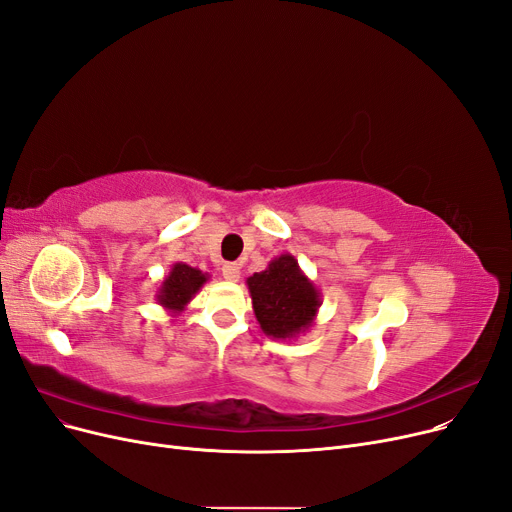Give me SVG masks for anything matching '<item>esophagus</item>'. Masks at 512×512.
Here are the masks:
<instances>
[{
    "label": "esophagus",
    "instance_id": "1",
    "mask_svg": "<svg viewBox=\"0 0 512 512\" xmlns=\"http://www.w3.org/2000/svg\"><path fill=\"white\" fill-rule=\"evenodd\" d=\"M222 276H224V280H228V282H238V278H240V267H238L236 263H226V265L222 267Z\"/></svg>",
    "mask_w": 512,
    "mask_h": 512
}]
</instances>
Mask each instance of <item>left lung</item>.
<instances>
[{"label": "left lung", "mask_w": 512, "mask_h": 512, "mask_svg": "<svg viewBox=\"0 0 512 512\" xmlns=\"http://www.w3.org/2000/svg\"><path fill=\"white\" fill-rule=\"evenodd\" d=\"M253 311L265 336L292 340L307 332L321 307V294L299 261L282 253L263 272L247 278Z\"/></svg>", "instance_id": "1"}]
</instances>
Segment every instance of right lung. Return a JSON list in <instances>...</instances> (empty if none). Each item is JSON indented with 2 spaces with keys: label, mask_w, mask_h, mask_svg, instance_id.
Listing matches in <instances>:
<instances>
[{
  "label": "right lung",
  "mask_w": 512,
  "mask_h": 512,
  "mask_svg": "<svg viewBox=\"0 0 512 512\" xmlns=\"http://www.w3.org/2000/svg\"><path fill=\"white\" fill-rule=\"evenodd\" d=\"M207 280L209 274H203L197 267L178 261L172 265L168 276L161 280V286L155 294L157 305L164 307L172 317H178L186 305L195 299V294Z\"/></svg>",
  "instance_id": "1"
}]
</instances>
